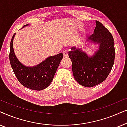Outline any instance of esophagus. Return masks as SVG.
Wrapping results in <instances>:
<instances>
[{
	"label": "esophagus",
	"instance_id": "1",
	"mask_svg": "<svg viewBox=\"0 0 127 127\" xmlns=\"http://www.w3.org/2000/svg\"><path fill=\"white\" fill-rule=\"evenodd\" d=\"M63 54H64V56L65 57H68V54H67V53L66 51H64L63 53Z\"/></svg>",
	"mask_w": 127,
	"mask_h": 127
}]
</instances>
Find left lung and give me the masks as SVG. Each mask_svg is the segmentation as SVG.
I'll return each instance as SVG.
<instances>
[{
  "label": "left lung",
  "instance_id": "obj_1",
  "mask_svg": "<svg viewBox=\"0 0 127 127\" xmlns=\"http://www.w3.org/2000/svg\"><path fill=\"white\" fill-rule=\"evenodd\" d=\"M95 22L94 33L88 37V41L99 45L97 51L88 56L82 48L72 47L68 54L74 79L86 87L95 86L105 80L112 70L115 58L112 34L100 22Z\"/></svg>",
  "mask_w": 127,
  "mask_h": 127
}]
</instances>
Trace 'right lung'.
I'll return each mask as SVG.
<instances>
[{
  "label": "right lung",
  "instance_id": "obj_1",
  "mask_svg": "<svg viewBox=\"0 0 127 127\" xmlns=\"http://www.w3.org/2000/svg\"><path fill=\"white\" fill-rule=\"evenodd\" d=\"M25 25L23 27L28 26ZM15 33L10 42L9 58L10 64L15 76L22 86L29 89L40 91L46 88L53 81L64 55L60 53L54 56L47 58L38 65L27 66L19 61L14 51L13 40Z\"/></svg>",
  "mask_w": 127,
  "mask_h": 127
}]
</instances>
